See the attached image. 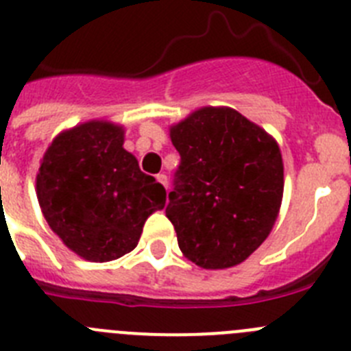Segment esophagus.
Instances as JSON below:
<instances>
[{
	"label": "esophagus",
	"mask_w": 351,
	"mask_h": 351,
	"mask_svg": "<svg viewBox=\"0 0 351 351\" xmlns=\"http://www.w3.org/2000/svg\"><path fill=\"white\" fill-rule=\"evenodd\" d=\"M156 179H158V182H161V184L165 186V188H169V179H167L165 173H158Z\"/></svg>",
	"instance_id": "esophagus-1"
}]
</instances>
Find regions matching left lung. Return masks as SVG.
I'll return each instance as SVG.
<instances>
[{
	"mask_svg": "<svg viewBox=\"0 0 351 351\" xmlns=\"http://www.w3.org/2000/svg\"><path fill=\"white\" fill-rule=\"evenodd\" d=\"M181 154L165 213L182 255L202 269L243 263L269 237L283 200L272 135L230 107H202L170 126Z\"/></svg>",
	"mask_w": 351,
	"mask_h": 351,
	"instance_id": "obj_1",
	"label": "left lung"
}]
</instances>
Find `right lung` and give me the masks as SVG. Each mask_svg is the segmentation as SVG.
<instances>
[{
  "label": "right lung",
  "mask_w": 351,
  "mask_h": 351,
  "mask_svg": "<svg viewBox=\"0 0 351 351\" xmlns=\"http://www.w3.org/2000/svg\"><path fill=\"white\" fill-rule=\"evenodd\" d=\"M125 128L91 119L61 132L43 153L36 198L64 246L89 262L135 250L145 219L165 207V188L138 169Z\"/></svg>",
  "instance_id": "add662e5"
}]
</instances>
